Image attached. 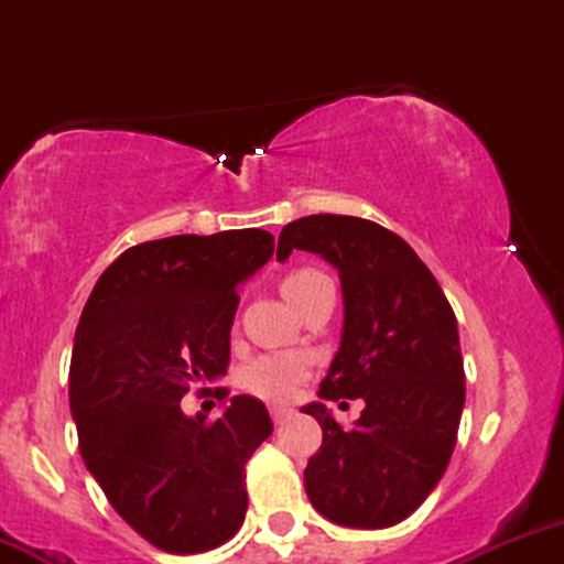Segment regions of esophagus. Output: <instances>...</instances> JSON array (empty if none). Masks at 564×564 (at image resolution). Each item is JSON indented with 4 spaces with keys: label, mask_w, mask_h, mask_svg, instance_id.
Returning a JSON list of instances; mask_svg holds the SVG:
<instances>
[{
    "label": "esophagus",
    "mask_w": 564,
    "mask_h": 564,
    "mask_svg": "<svg viewBox=\"0 0 564 564\" xmlns=\"http://www.w3.org/2000/svg\"><path fill=\"white\" fill-rule=\"evenodd\" d=\"M270 414H272V420H275V425H281L283 420H286L289 414H292V409L283 406V403H272V406H270Z\"/></svg>",
    "instance_id": "obj_1"
}]
</instances>
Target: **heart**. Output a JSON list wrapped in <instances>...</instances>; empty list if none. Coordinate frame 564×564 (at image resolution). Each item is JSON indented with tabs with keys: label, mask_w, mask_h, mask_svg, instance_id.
<instances>
[{
	"label": "heart",
	"mask_w": 564,
	"mask_h": 564,
	"mask_svg": "<svg viewBox=\"0 0 564 564\" xmlns=\"http://www.w3.org/2000/svg\"><path fill=\"white\" fill-rule=\"evenodd\" d=\"M329 278L318 270H292L281 283V292L289 303L297 308L305 294L314 292L316 286L327 283ZM311 373V355L308 351H267V355L253 357L246 362L240 373V384L253 395L264 401H286L294 395L305 377Z\"/></svg>",
	"instance_id": "1"
}]
</instances>
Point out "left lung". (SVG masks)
Masks as SVG:
<instances>
[{
	"instance_id": "8db88e82",
	"label": "left lung",
	"mask_w": 564,
	"mask_h": 564,
	"mask_svg": "<svg viewBox=\"0 0 564 564\" xmlns=\"http://www.w3.org/2000/svg\"><path fill=\"white\" fill-rule=\"evenodd\" d=\"M292 250L329 261L344 292V333L318 398L366 401L351 429L324 403L303 406L324 431L305 491L333 524L392 527L425 502L456 447L466 392L456 314L409 242L373 220H292L278 261Z\"/></svg>"
}]
</instances>
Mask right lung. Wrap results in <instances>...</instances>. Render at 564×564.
<instances>
[{
	"label": "right lung",
	"instance_id": "1",
	"mask_svg": "<svg viewBox=\"0 0 564 564\" xmlns=\"http://www.w3.org/2000/svg\"><path fill=\"white\" fill-rule=\"evenodd\" d=\"M272 250L261 229L141 242L84 305L70 360L78 451L111 508L169 554L218 549L246 521V464L272 434L267 406L235 395L207 420L180 401L226 373L237 286Z\"/></svg>",
	"mask_w": 564,
	"mask_h": 564
}]
</instances>
